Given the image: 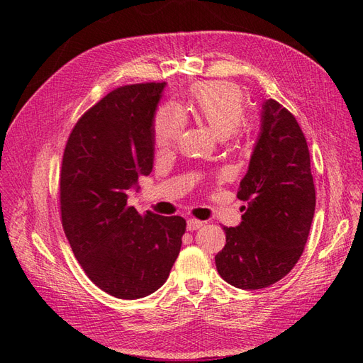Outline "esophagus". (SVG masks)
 Returning <instances> with one entry per match:
<instances>
[{"mask_svg":"<svg viewBox=\"0 0 363 363\" xmlns=\"http://www.w3.org/2000/svg\"><path fill=\"white\" fill-rule=\"evenodd\" d=\"M201 225H203V221H200V219H195V218L188 219V228L189 230H199Z\"/></svg>","mask_w":363,"mask_h":363,"instance_id":"34e87169","label":"esophagus"}]
</instances>
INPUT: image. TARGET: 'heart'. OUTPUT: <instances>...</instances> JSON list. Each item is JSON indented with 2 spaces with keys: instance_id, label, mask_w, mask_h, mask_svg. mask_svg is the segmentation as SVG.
<instances>
[{
  "instance_id": "obj_1",
  "label": "heart",
  "mask_w": 363,
  "mask_h": 363,
  "mask_svg": "<svg viewBox=\"0 0 363 363\" xmlns=\"http://www.w3.org/2000/svg\"><path fill=\"white\" fill-rule=\"evenodd\" d=\"M192 111L219 138L233 135L245 116L244 95L236 86L227 83H201L194 87ZM186 125V116L175 104L162 106L155 121V142L159 150L177 144Z\"/></svg>"
}]
</instances>
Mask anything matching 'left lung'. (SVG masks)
<instances>
[{"label":"left lung","instance_id":"obj_1","mask_svg":"<svg viewBox=\"0 0 363 363\" xmlns=\"http://www.w3.org/2000/svg\"><path fill=\"white\" fill-rule=\"evenodd\" d=\"M238 199L248 206L239 225L224 227L216 269L235 288H268L301 257L316 203L306 138L294 115L272 98L262 104L260 131Z\"/></svg>","mask_w":363,"mask_h":363}]
</instances>
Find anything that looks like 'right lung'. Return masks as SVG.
<instances>
[{"mask_svg": "<svg viewBox=\"0 0 363 363\" xmlns=\"http://www.w3.org/2000/svg\"><path fill=\"white\" fill-rule=\"evenodd\" d=\"M167 83L118 87L72 128L60 172L62 225L86 276L121 300L167 281L177 259L182 216L139 215L128 206L155 162V116Z\"/></svg>", "mask_w": 363, "mask_h": 363, "instance_id": "1", "label": "right lung"}]
</instances>
